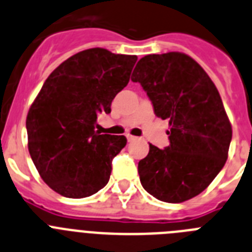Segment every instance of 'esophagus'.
Listing matches in <instances>:
<instances>
[{"label":"esophagus","mask_w":252,"mask_h":252,"mask_svg":"<svg viewBox=\"0 0 252 252\" xmlns=\"http://www.w3.org/2000/svg\"><path fill=\"white\" fill-rule=\"evenodd\" d=\"M126 139H128V142H132V141H134V139H135V137H134V135L126 134Z\"/></svg>","instance_id":"1"}]
</instances>
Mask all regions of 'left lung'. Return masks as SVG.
Wrapping results in <instances>:
<instances>
[{
    "label": "left lung",
    "mask_w": 252,
    "mask_h": 252,
    "mask_svg": "<svg viewBox=\"0 0 252 252\" xmlns=\"http://www.w3.org/2000/svg\"><path fill=\"white\" fill-rule=\"evenodd\" d=\"M167 119L170 144L138 163L142 187L166 203H183L207 189L228 157L232 126L213 81L191 57L179 52L148 54L132 74Z\"/></svg>",
    "instance_id": "obj_1"
}]
</instances>
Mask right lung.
Returning <instances> with one entry per match:
<instances>
[{
  "instance_id": "right-lung-1",
  "label": "right lung",
  "mask_w": 252,
  "mask_h": 252,
  "mask_svg": "<svg viewBox=\"0 0 252 252\" xmlns=\"http://www.w3.org/2000/svg\"><path fill=\"white\" fill-rule=\"evenodd\" d=\"M137 56L91 48L69 57L45 80L26 117L28 147L39 175L65 198H86L108 184L124 135L100 134L99 114L128 85Z\"/></svg>"
}]
</instances>
